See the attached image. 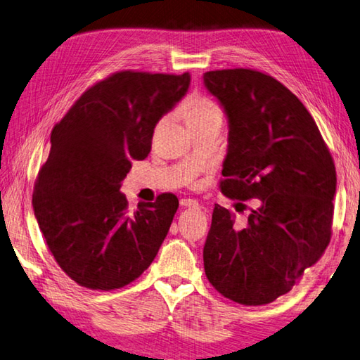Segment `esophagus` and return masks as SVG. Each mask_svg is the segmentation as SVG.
Returning <instances> with one entry per match:
<instances>
[{
	"mask_svg": "<svg viewBox=\"0 0 360 360\" xmlns=\"http://www.w3.org/2000/svg\"><path fill=\"white\" fill-rule=\"evenodd\" d=\"M180 205L181 207H189V208H198L199 207V202L194 200V199H181L180 200Z\"/></svg>",
	"mask_w": 360,
	"mask_h": 360,
	"instance_id": "34e87169",
	"label": "esophagus"
}]
</instances>
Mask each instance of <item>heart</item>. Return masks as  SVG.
<instances>
[{
    "mask_svg": "<svg viewBox=\"0 0 360 360\" xmlns=\"http://www.w3.org/2000/svg\"><path fill=\"white\" fill-rule=\"evenodd\" d=\"M183 117H185L188 127H194L210 120H221L222 122V110L221 106L207 97H198L189 100L183 106Z\"/></svg>",
    "mask_w": 360,
    "mask_h": 360,
    "instance_id": "heart-1",
    "label": "heart"
}]
</instances>
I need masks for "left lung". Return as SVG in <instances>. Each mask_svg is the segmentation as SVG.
<instances>
[{
  "label": "left lung",
  "mask_w": 360,
  "mask_h": 360,
  "mask_svg": "<svg viewBox=\"0 0 360 360\" xmlns=\"http://www.w3.org/2000/svg\"><path fill=\"white\" fill-rule=\"evenodd\" d=\"M203 83L230 124L221 191L257 199L244 222L216 203L203 268L224 297L263 306L288 293L326 250L335 165L307 108L271 75L224 69L207 72Z\"/></svg>",
  "instance_id": "8db88e82"
}]
</instances>
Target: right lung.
I'll list each match as a JSON object with an SVG mask.
<instances>
[{"label": "right lung", "mask_w": 360, "mask_h": 360, "mask_svg": "<svg viewBox=\"0 0 360 360\" xmlns=\"http://www.w3.org/2000/svg\"><path fill=\"white\" fill-rule=\"evenodd\" d=\"M191 75L122 70L91 86L51 131L32 207L46 248L78 285L110 291L150 266L179 208L160 194L133 214L120 181L150 153L153 128L185 96Z\"/></svg>", "instance_id": "add662e5"}]
</instances>
